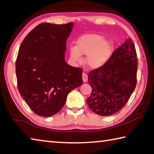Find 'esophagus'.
Segmentation results:
<instances>
[{"label":"esophagus","instance_id":"34e87169","mask_svg":"<svg viewBox=\"0 0 154 154\" xmlns=\"http://www.w3.org/2000/svg\"><path fill=\"white\" fill-rule=\"evenodd\" d=\"M82 78H83V82H87V80H88V76H87V73H83V74H82Z\"/></svg>","mask_w":154,"mask_h":154}]
</instances>
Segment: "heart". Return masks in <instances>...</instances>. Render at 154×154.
Returning a JSON list of instances; mask_svg holds the SVG:
<instances>
[{
  "mask_svg": "<svg viewBox=\"0 0 154 154\" xmlns=\"http://www.w3.org/2000/svg\"><path fill=\"white\" fill-rule=\"evenodd\" d=\"M113 51V44L104 36L91 33L83 35L77 41L76 46L69 48L70 58L75 62L82 61L81 55H87L85 63L89 68L101 67L109 59Z\"/></svg>",
  "mask_w": 154,
  "mask_h": 154,
  "instance_id": "heart-1",
  "label": "heart"
}]
</instances>
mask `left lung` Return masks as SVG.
I'll use <instances>...</instances> for the list:
<instances>
[{"label": "left lung", "mask_w": 154, "mask_h": 154, "mask_svg": "<svg viewBox=\"0 0 154 154\" xmlns=\"http://www.w3.org/2000/svg\"><path fill=\"white\" fill-rule=\"evenodd\" d=\"M137 67L136 50L129 37L114 51L103 66L89 71L88 79L92 93L87 103L90 109L103 116L121 109L136 87Z\"/></svg>", "instance_id": "1"}]
</instances>
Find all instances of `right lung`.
Here are the masks:
<instances>
[{"instance_id": "1", "label": "right lung", "mask_w": 154, "mask_h": 154, "mask_svg": "<svg viewBox=\"0 0 154 154\" xmlns=\"http://www.w3.org/2000/svg\"><path fill=\"white\" fill-rule=\"evenodd\" d=\"M73 23H41L21 43L16 60L19 91L33 112L43 117L62 109L71 90L83 83V71L65 60Z\"/></svg>"}]
</instances>
